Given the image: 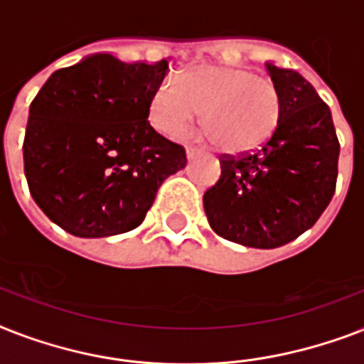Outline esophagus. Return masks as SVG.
I'll list each match as a JSON object with an SVG mask.
<instances>
[{
    "label": "esophagus",
    "instance_id": "obj_1",
    "mask_svg": "<svg viewBox=\"0 0 364 364\" xmlns=\"http://www.w3.org/2000/svg\"><path fill=\"white\" fill-rule=\"evenodd\" d=\"M198 156H204V151H200L196 147H187V159L194 160L198 159Z\"/></svg>",
    "mask_w": 364,
    "mask_h": 364
}]
</instances>
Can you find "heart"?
<instances>
[{
	"label": "heart",
	"mask_w": 364,
	"mask_h": 364,
	"mask_svg": "<svg viewBox=\"0 0 364 364\" xmlns=\"http://www.w3.org/2000/svg\"><path fill=\"white\" fill-rule=\"evenodd\" d=\"M176 84L160 82L151 98V122L170 137H183L196 121L223 151L257 147L276 128L279 90L272 77L230 64H196Z\"/></svg>",
	"instance_id": "b5f03b06"
}]
</instances>
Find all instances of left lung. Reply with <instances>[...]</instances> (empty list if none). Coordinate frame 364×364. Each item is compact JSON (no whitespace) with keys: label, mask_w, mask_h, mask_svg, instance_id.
I'll list each match as a JSON object with an SVG mask.
<instances>
[{"label":"left lung","mask_w":364,"mask_h":364,"mask_svg":"<svg viewBox=\"0 0 364 364\" xmlns=\"http://www.w3.org/2000/svg\"><path fill=\"white\" fill-rule=\"evenodd\" d=\"M279 90L276 130L259 149L223 156L205 191L211 228L245 247L274 249L316 225L336 187L340 145L328 105L299 71L266 62Z\"/></svg>","instance_id":"8db88e82"}]
</instances>
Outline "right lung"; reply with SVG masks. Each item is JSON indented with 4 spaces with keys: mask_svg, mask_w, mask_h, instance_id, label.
<instances>
[{
    "mask_svg": "<svg viewBox=\"0 0 364 364\" xmlns=\"http://www.w3.org/2000/svg\"><path fill=\"white\" fill-rule=\"evenodd\" d=\"M168 60L124 62L90 54L54 71L30 105L24 171L45 215L79 238L139 227L185 149L149 124Z\"/></svg>",
    "mask_w": 364,
    "mask_h": 364,
    "instance_id": "right-lung-1",
    "label": "right lung"
}]
</instances>
